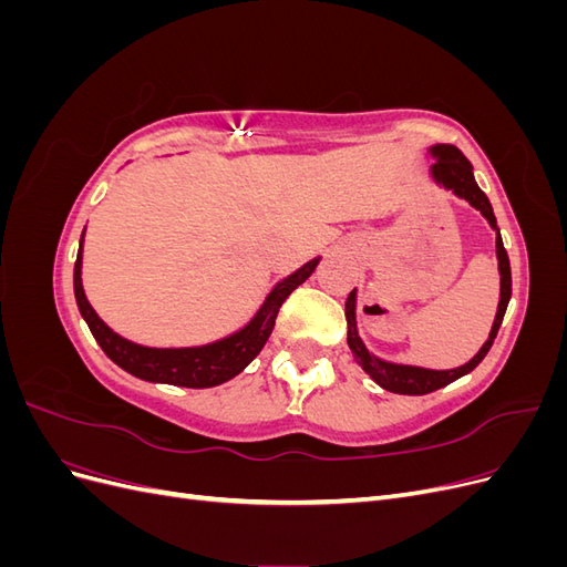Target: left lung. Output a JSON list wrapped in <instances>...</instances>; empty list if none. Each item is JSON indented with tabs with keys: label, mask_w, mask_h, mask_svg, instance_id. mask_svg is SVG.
Segmentation results:
<instances>
[{
	"label": "left lung",
	"mask_w": 567,
	"mask_h": 567,
	"mask_svg": "<svg viewBox=\"0 0 567 567\" xmlns=\"http://www.w3.org/2000/svg\"><path fill=\"white\" fill-rule=\"evenodd\" d=\"M437 163L433 165V175L437 182H442L447 188L461 198H466L475 210L483 213L487 217L489 225L496 229V217L492 213L489 198L485 196L483 188L477 186L475 177H473V165L468 163V158L463 153L452 146V144H442L433 148ZM496 257H499V274H502V300H499V310H496V319L492 323V333L489 340L485 342L480 352L471 359L468 364H463L458 369H450V371H431V369H419V367H402V364H388L375 359L373 354H369V350L364 348V342L359 340L357 336V321H354V290L348 296L346 302V319H348V346L357 359V364L362 367L371 379L379 383L381 388L398 392V394H427L435 392L444 385L454 383L461 375L471 373L480 362H483L485 354L489 352L492 342L499 333V326L504 321L506 307L511 300V262H508V252L504 248L502 236H496Z\"/></svg>",
	"instance_id": "obj_1"
}]
</instances>
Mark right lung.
Segmentation results:
<instances>
[{"label": "right lung", "mask_w": 567, "mask_h": 567, "mask_svg": "<svg viewBox=\"0 0 567 567\" xmlns=\"http://www.w3.org/2000/svg\"><path fill=\"white\" fill-rule=\"evenodd\" d=\"M80 265H82V238H80V250H78V260L73 269L75 300H78L82 319L87 321L92 336L96 338L101 350L106 352L111 362H115L120 369H125L127 373L136 375V379L142 381L169 383V385H182V388H213L234 379V375L241 373L252 359L260 354L267 338L271 336L274 323H277L281 305L315 271V267L319 265V257L300 267L296 274H290L286 281H281L277 288H274L267 302L262 305V310L257 312V317L246 326L244 331H238L219 342H213V346L184 348V350L142 348L113 333L109 326L96 317L87 298H84Z\"/></svg>", "instance_id": "add662e5"}]
</instances>
